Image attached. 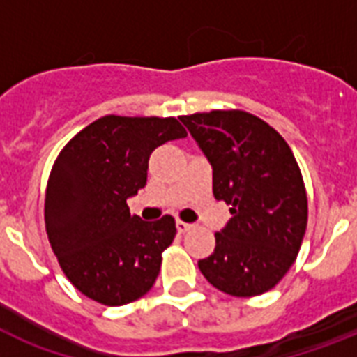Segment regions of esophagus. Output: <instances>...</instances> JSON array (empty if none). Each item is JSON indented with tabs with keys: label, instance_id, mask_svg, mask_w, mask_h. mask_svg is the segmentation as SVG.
Instances as JSON below:
<instances>
[{
	"label": "esophagus",
	"instance_id": "obj_1",
	"mask_svg": "<svg viewBox=\"0 0 357 357\" xmlns=\"http://www.w3.org/2000/svg\"><path fill=\"white\" fill-rule=\"evenodd\" d=\"M176 228H178V234H187V231L192 228V224H187V222H183V220H178V222H176Z\"/></svg>",
	"mask_w": 357,
	"mask_h": 357
}]
</instances>
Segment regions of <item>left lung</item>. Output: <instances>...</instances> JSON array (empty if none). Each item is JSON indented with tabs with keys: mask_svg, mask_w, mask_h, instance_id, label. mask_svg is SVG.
I'll return each mask as SVG.
<instances>
[{
	"mask_svg": "<svg viewBox=\"0 0 357 357\" xmlns=\"http://www.w3.org/2000/svg\"><path fill=\"white\" fill-rule=\"evenodd\" d=\"M213 167V195L231 218L215 234V252L198 261L213 287L257 296L276 287L298 255L307 195L282 135L238 109L179 116Z\"/></svg>",
	"mask_w": 357,
	"mask_h": 357,
	"instance_id": "1",
	"label": "left lung"
}]
</instances>
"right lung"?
Segmentation results:
<instances>
[{"instance_id": "obj_1", "label": "right lung", "mask_w": 357, "mask_h": 357, "mask_svg": "<svg viewBox=\"0 0 357 357\" xmlns=\"http://www.w3.org/2000/svg\"><path fill=\"white\" fill-rule=\"evenodd\" d=\"M176 119L107 114L81 129L53 162L44 220L53 254L79 293L103 305H123L155 283L176 220L144 222L128 198L146 185L157 146L183 139Z\"/></svg>"}]
</instances>
